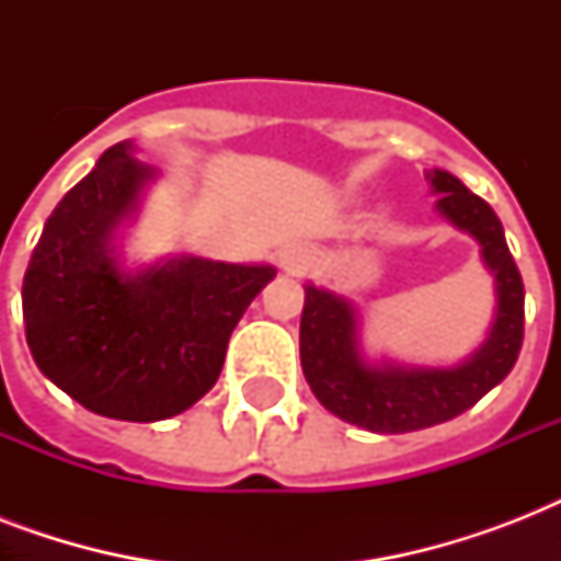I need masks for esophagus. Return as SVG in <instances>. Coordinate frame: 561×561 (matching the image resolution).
I'll return each mask as SVG.
<instances>
[{
	"instance_id": "esophagus-1",
	"label": "esophagus",
	"mask_w": 561,
	"mask_h": 561,
	"mask_svg": "<svg viewBox=\"0 0 561 561\" xmlns=\"http://www.w3.org/2000/svg\"><path fill=\"white\" fill-rule=\"evenodd\" d=\"M314 259H317L314 250H311L308 244H302V241L288 244L279 253V264L290 273V276H302V273L311 271V267H314Z\"/></svg>"
}]
</instances>
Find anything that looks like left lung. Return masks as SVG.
Instances as JSON below:
<instances>
[{
	"mask_svg": "<svg viewBox=\"0 0 561 561\" xmlns=\"http://www.w3.org/2000/svg\"><path fill=\"white\" fill-rule=\"evenodd\" d=\"M425 180L439 194L436 209L483 247V262L495 273L497 317L486 343L460 367H369L350 302L308 285L299 323L306 381L325 410L373 434H408L460 416L504 381L524 343V282L497 215L448 171H425Z\"/></svg>",
	"mask_w": 561,
	"mask_h": 561,
	"instance_id": "obj_1",
	"label": "left lung"
}]
</instances>
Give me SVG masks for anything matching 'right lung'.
I'll return each mask as SVG.
<instances>
[{"label": "right lung", "instance_id": "add662e5", "mask_svg": "<svg viewBox=\"0 0 561 561\" xmlns=\"http://www.w3.org/2000/svg\"><path fill=\"white\" fill-rule=\"evenodd\" d=\"M153 171L118 142L48 215L22 279L39 373L92 413L157 422L218 381L227 343L273 267L171 259L125 273L110 241Z\"/></svg>", "mask_w": 561, "mask_h": 561}]
</instances>
